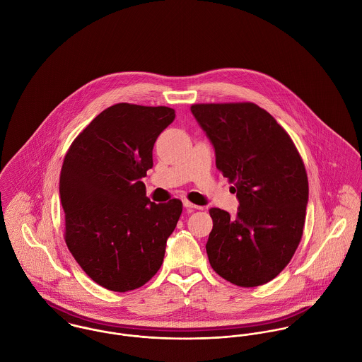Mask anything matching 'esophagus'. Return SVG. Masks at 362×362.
Masks as SVG:
<instances>
[{
    "label": "esophagus",
    "mask_w": 362,
    "mask_h": 362,
    "mask_svg": "<svg viewBox=\"0 0 362 362\" xmlns=\"http://www.w3.org/2000/svg\"><path fill=\"white\" fill-rule=\"evenodd\" d=\"M182 204H184V206L187 207V209H189V210H192V209H201V207L194 205L192 202H189V201H187V199H184Z\"/></svg>",
    "instance_id": "obj_1"
}]
</instances>
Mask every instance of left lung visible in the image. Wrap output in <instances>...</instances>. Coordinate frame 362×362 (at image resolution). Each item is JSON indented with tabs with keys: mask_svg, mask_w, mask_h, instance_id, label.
I'll return each mask as SVG.
<instances>
[{
	"mask_svg": "<svg viewBox=\"0 0 362 362\" xmlns=\"http://www.w3.org/2000/svg\"><path fill=\"white\" fill-rule=\"evenodd\" d=\"M191 111L240 202L234 218L218 207L209 210L210 266L240 287L266 284L288 264L303 237L304 161L286 129L257 104H194Z\"/></svg>",
	"mask_w": 362,
	"mask_h": 362,
	"instance_id": "1",
	"label": "left lung"
}]
</instances>
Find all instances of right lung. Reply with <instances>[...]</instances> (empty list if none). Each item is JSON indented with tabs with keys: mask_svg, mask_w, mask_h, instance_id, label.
<instances>
[{
	"mask_svg": "<svg viewBox=\"0 0 362 362\" xmlns=\"http://www.w3.org/2000/svg\"><path fill=\"white\" fill-rule=\"evenodd\" d=\"M174 118L175 111L164 105L114 104L75 138L64 157V238L83 272L107 290L139 288L163 263L182 202H151L141 178L153 167L157 136Z\"/></svg>",
	"mask_w": 362,
	"mask_h": 362,
	"instance_id": "right-lung-1",
	"label": "right lung"
}]
</instances>
